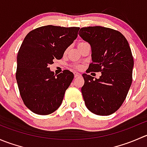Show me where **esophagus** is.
Segmentation results:
<instances>
[{
    "label": "esophagus",
    "mask_w": 147,
    "mask_h": 147,
    "mask_svg": "<svg viewBox=\"0 0 147 147\" xmlns=\"http://www.w3.org/2000/svg\"><path fill=\"white\" fill-rule=\"evenodd\" d=\"M74 75H75V78H78V77L81 76V74L79 73V72H74Z\"/></svg>",
    "instance_id": "1"
}]
</instances>
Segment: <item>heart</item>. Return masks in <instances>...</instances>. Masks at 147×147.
I'll return each instance as SVG.
<instances>
[{"label": "heart", "instance_id": "heart-1", "mask_svg": "<svg viewBox=\"0 0 147 147\" xmlns=\"http://www.w3.org/2000/svg\"><path fill=\"white\" fill-rule=\"evenodd\" d=\"M85 43H87V42H78V46H80V45H83V44H85ZM74 67H76V68H80V66H79V65H74Z\"/></svg>", "mask_w": 147, "mask_h": 147}]
</instances>
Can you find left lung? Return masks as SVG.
Listing matches in <instances>:
<instances>
[{"label":"left lung","mask_w":147,"mask_h":147,"mask_svg":"<svg viewBox=\"0 0 147 147\" xmlns=\"http://www.w3.org/2000/svg\"><path fill=\"white\" fill-rule=\"evenodd\" d=\"M79 35L90 44L92 60L86 72H101L99 79L82 74L86 107L97 115H109L121 106L132 82L134 59L125 37L112 28H82Z\"/></svg>","instance_id":"obj_1"}]
</instances>
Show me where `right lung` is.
I'll list each match as a JSON object with an SVG mask.
<instances>
[{"mask_svg":"<svg viewBox=\"0 0 147 147\" xmlns=\"http://www.w3.org/2000/svg\"><path fill=\"white\" fill-rule=\"evenodd\" d=\"M79 30L45 26L32 30L25 38L18 53L16 78L22 100L34 113L50 115L61 105L74 75L65 69L56 76L48 66L63 57Z\"/></svg>","mask_w":147,"mask_h":147,"instance_id":"add662e5","label":"right lung"}]
</instances>
